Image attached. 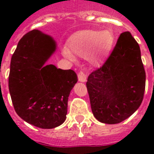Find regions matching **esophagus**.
I'll list each match as a JSON object with an SVG mask.
<instances>
[{"mask_svg":"<svg viewBox=\"0 0 154 154\" xmlns=\"http://www.w3.org/2000/svg\"><path fill=\"white\" fill-rule=\"evenodd\" d=\"M78 79L79 81H80V82H85V81L87 80V75H85L83 71H79L78 72Z\"/></svg>","mask_w":154,"mask_h":154,"instance_id":"esophagus-1","label":"esophagus"}]
</instances>
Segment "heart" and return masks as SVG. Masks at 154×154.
<instances>
[{"mask_svg": "<svg viewBox=\"0 0 154 154\" xmlns=\"http://www.w3.org/2000/svg\"><path fill=\"white\" fill-rule=\"evenodd\" d=\"M114 43L115 35L109 29L79 31L69 38L68 50L65 49L63 54L71 60L73 55L86 57L91 64L97 66L110 53Z\"/></svg>", "mask_w": 154, "mask_h": 154, "instance_id": "b5f03b06", "label": "heart"}]
</instances>
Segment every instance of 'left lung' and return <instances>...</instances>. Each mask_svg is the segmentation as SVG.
Returning a JSON list of instances; mask_svg holds the SVG:
<instances>
[{"label": "left lung", "mask_w": 154, "mask_h": 154, "mask_svg": "<svg viewBox=\"0 0 154 154\" xmlns=\"http://www.w3.org/2000/svg\"><path fill=\"white\" fill-rule=\"evenodd\" d=\"M86 85L93 114L101 122L119 123L138 109L146 71L139 45L129 32L120 35L110 56L92 71Z\"/></svg>", "instance_id": "obj_1"}]
</instances>
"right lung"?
<instances>
[{"instance_id":"add662e5","label":"right lung","mask_w":154,"mask_h":154,"mask_svg":"<svg viewBox=\"0 0 154 154\" xmlns=\"http://www.w3.org/2000/svg\"><path fill=\"white\" fill-rule=\"evenodd\" d=\"M55 50L52 38L34 29L20 40L11 59L8 88L15 111L42 129L63 123L68 96L78 80L72 70L44 66Z\"/></svg>"}]
</instances>
